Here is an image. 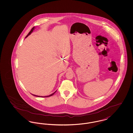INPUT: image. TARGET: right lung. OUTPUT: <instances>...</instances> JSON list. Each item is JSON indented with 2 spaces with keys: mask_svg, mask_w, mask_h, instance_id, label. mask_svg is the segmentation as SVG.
<instances>
[{
  "mask_svg": "<svg viewBox=\"0 0 133 133\" xmlns=\"http://www.w3.org/2000/svg\"><path fill=\"white\" fill-rule=\"evenodd\" d=\"M34 28H35V27H33L31 29V30H30V31L29 32V33H28V34L26 36L25 38H26L28 35H29L32 32H33V30L34 29ZM56 92V91L55 92H54L53 93H52V94H51V95H49V96H44V97H43V96H37V95H33V94H32V95H33V96H36V97H50V96H52L53 95H54V93H55Z\"/></svg>",
  "mask_w": 133,
  "mask_h": 133,
  "instance_id": "add662e5",
  "label": "right lung"
}]
</instances>
